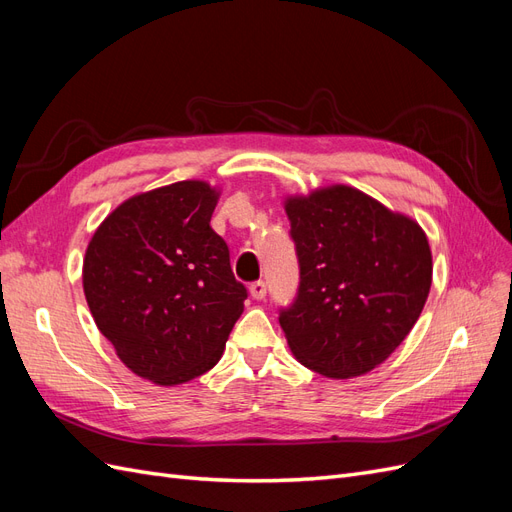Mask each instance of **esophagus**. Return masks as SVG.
<instances>
[{"label": "esophagus", "instance_id": "esophagus-1", "mask_svg": "<svg viewBox=\"0 0 512 512\" xmlns=\"http://www.w3.org/2000/svg\"><path fill=\"white\" fill-rule=\"evenodd\" d=\"M250 294H252V299H256V301L265 299V297H267V284L262 282V280L252 282V284H250Z\"/></svg>", "mask_w": 512, "mask_h": 512}]
</instances>
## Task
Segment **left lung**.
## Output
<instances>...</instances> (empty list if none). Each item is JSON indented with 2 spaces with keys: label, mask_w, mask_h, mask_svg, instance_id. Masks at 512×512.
Wrapping results in <instances>:
<instances>
[{
  "label": "left lung",
  "mask_w": 512,
  "mask_h": 512,
  "mask_svg": "<svg viewBox=\"0 0 512 512\" xmlns=\"http://www.w3.org/2000/svg\"><path fill=\"white\" fill-rule=\"evenodd\" d=\"M301 282L280 324L301 365L344 380L384 363L421 316L431 288L425 230L350 185L288 196Z\"/></svg>",
  "instance_id": "obj_1"
}]
</instances>
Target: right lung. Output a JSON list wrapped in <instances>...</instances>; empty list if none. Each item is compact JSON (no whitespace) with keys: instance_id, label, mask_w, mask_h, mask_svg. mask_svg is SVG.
Here are the masks:
<instances>
[{"instance_id":"obj_1","label":"right lung","mask_w":512,"mask_h":512,"mask_svg":"<svg viewBox=\"0 0 512 512\" xmlns=\"http://www.w3.org/2000/svg\"><path fill=\"white\" fill-rule=\"evenodd\" d=\"M220 192L188 179L136 194L106 215L83 260V290L121 363L160 386L222 359L247 290L211 228Z\"/></svg>"}]
</instances>
